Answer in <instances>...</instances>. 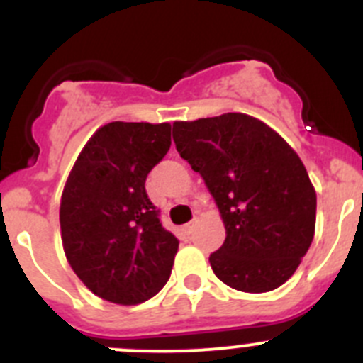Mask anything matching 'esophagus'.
Here are the masks:
<instances>
[{"instance_id": "1", "label": "esophagus", "mask_w": 363, "mask_h": 363, "mask_svg": "<svg viewBox=\"0 0 363 363\" xmlns=\"http://www.w3.org/2000/svg\"><path fill=\"white\" fill-rule=\"evenodd\" d=\"M195 223H197V220H191V222L186 223V225H184V231H186V233H191L193 229H195Z\"/></svg>"}]
</instances>
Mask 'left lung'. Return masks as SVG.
<instances>
[{"instance_id": "1", "label": "left lung", "mask_w": 363, "mask_h": 363, "mask_svg": "<svg viewBox=\"0 0 363 363\" xmlns=\"http://www.w3.org/2000/svg\"><path fill=\"white\" fill-rule=\"evenodd\" d=\"M182 159L215 197L225 242L209 256L220 281L249 294L289 281L315 235L317 195L303 161L258 118L228 113L174 121Z\"/></svg>"}]
</instances>
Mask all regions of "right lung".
<instances>
[{
  "mask_svg": "<svg viewBox=\"0 0 363 363\" xmlns=\"http://www.w3.org/2000/svg\"><path fill=\"white\" fill-rule=\"evenodd\" d=\"M170 145V123L111 121L91 135L67 175L59 213L64 254L109 303H145L172 274L179 242L145 189Z\"/></svg>",
  "mask_w": 363,
  "mask_h": 363,
  "instance_id": "1",
  "label": "right lung"
}]
</instances>
